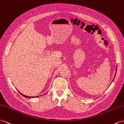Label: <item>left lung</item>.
Listing matches in <instances>:
<instances>
[{
    "label": "left lung",
    "mask_w": 124,
    "mask_h": 124,
    "mask_svg": "<svg viewBox=\"0 0 124 124\" xmlns=\"http://www.w3.org/2000/svg\"><path fill=\"white\" fill-rule=\"evenodd\" d=\"M116 70H117V67H116ZM116 73H115V75H116ZM115 77H114V79H113V81H114V78H115Z\"/></svg>",
    "instance_id": "1"
}]
</instances>
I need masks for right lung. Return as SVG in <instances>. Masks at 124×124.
I'll return each instance as SVG.
<instances>
[{"label": "right lung", "instance_id": "add662e5", "mask_svg": "<svg viewBox=\"0 0 124 124\" xmlns=\"http://www.w3.org/2000/svg\"><path fill=\"white\" fill-rule=\"evenodd\" d=\"M18 92H19V91H18ZM20 92V94H21L22 95H23V97H25V98H36V97H38V96H36V97H28V96H26V95H25L23 94L22 93H21L20 92ZM45 94H46V93H45Z\"/></svg>", "mask_w": 124, "mask_h": 124}]
</instances>
